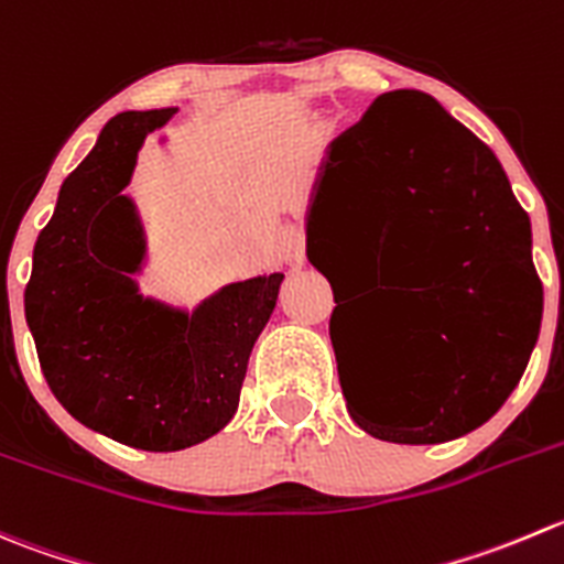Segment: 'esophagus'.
I'll use <instances>...</instances> for the list:
<instances>
[{
    "label": "esophagus",
    "instance_id": "1",
    "mask_svg": "<svg viewBox=\"0 0 564 564\" xmlns=\"http://www.w3.org/2000/svg\"><path fill=\"white\" fill-rule=\"evenodd\" d=\"M303 234H300L297 228H283L281 237H278V250H281L283 259L300 264V261H303Z\"/></svg>",
    "mask_w": 564,
    "mask_h": 564
}]
</instances>
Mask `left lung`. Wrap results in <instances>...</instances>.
<instances>
[{
	"label": "left lung",
	"mask_w": 564,
	"mask_h": 564,
	"mask_svg": "<svg viewBox=\"0 0 564 564\" xmlns=\"http://www.w3.org/2000/svg\"><path fill=\"white\" fill-rule=\"evenodd\" d=\"M305 234L308 261L327 281L341 237L375 278L419 283L413 300L380 297L364 358L338 364L364 433L444 444L507 402L543 319L532 226L494 151L433 96L382 93L333 140Z\"/></svg>",
	"instance_id": "obj_1"
}]
</instances>
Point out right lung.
I'll list each match as a JSON object with an SVG mask.
<instances>
[{"label": "right lung", "mask_w": 564, "mask_h": 564, "mask_svg": "<svg viewBox=\"0 0 564 564\" xmlns=\"http://www.w3.org/2000/svg\"><path fill=\"white\" fill-rule=\"evenodd\" d=\"M176 107L120 112L63 182L32 250L24 314L43 377L85 427L145 452H178L234 419L248 358L283 272L223 286L195 311L143 297L145 253L126 184L145 137ZM135 245V256L122 253Z\"/></svg>", "instance_id": "1"}]
</instances>
